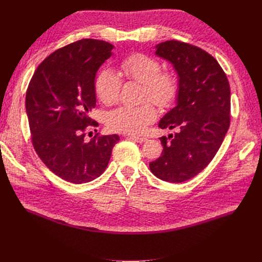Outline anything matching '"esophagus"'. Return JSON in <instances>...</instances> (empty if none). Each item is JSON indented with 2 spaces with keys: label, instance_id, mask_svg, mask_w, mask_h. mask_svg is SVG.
Instances as JSON below:
<instances>
[{
  "label": "esophagus",
  "instance_id": "34e87169",
  "mask_svg": "<svg viewBox=\"0 0 262 262\" xmlns=\"http://www.w3.org/2000/svg\"><path fill=\"white\" fill-rule=\"evenodd\" d=\"M128 139L132 140V141H136L138 143H143L147 139L146 138H142V137H134V136H128Z\"/></svg>",
  "mask_w": 262,
  "mask_h": 262
}]
</instances>
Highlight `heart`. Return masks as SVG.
I'll return each instance as SVG.
<instances>
[{"mask_svg":"<svg viewBox=\"0 0 262 262\" xmlns=\"http://www.w3.org/2000/svg\"><path fill=\"white\" fill-rule=\"evenodd\" d=\"M120 71L125 78L144 84V99H150L161 108L170 107L175 101L179 84L172 72H162L161 63L145 53L136 52L121 60ZM121 78L112 70L100 71L95 82V92L105 105H113L118 100L121 90ZM157 116L150 102L137 107H119L106 117V124L115 132L137 134L153 122Z\"/></svg>","mask_w":262,"mask_h":262,"instance_id":"obj_1","label":"heart"}]
</instances>
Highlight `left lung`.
Here are the masks:
<instances>
[{"label": "left lung", "mask_w": 262, "mask_h": 262, "mask_svg": "<svg viewBox=\"0 0 262 262\" xmlns=\"http://www.w3.org/2000/svg\"><path fill=\"white\" fill-rule=\"evenodd\" d=\"M155 53L172 63L179 76L177 106L158 123L177 133L160 139L163 152L149 169L179 184L207 167L223 143L231 123V89L219 62L199 47L168 40L158 43Z\"/></svg>", "instance_id": "obj_1"}]
</instances>
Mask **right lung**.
Here are the masks:
<instances>
[{
	"mask_svg": "<svg viewBox=\"0 0 262 262\" xmlns=\"http://www.w3.org/2000/svg\"><path fill=\"white\" fill-rule=\"evenodd\" d=\"M114 46L81 39L47 57L29 82L26 112L31 143L53 173L72 184L99 177L108 166L117 134L95 137L85 132L98 123L90 118L96 106L95 76Z\"/></svg>",
	"mask_w": 262,
	"mask_h": 262,
	"instance_id": "add662e5",
	"label": "right lung"
}]
</instances>
